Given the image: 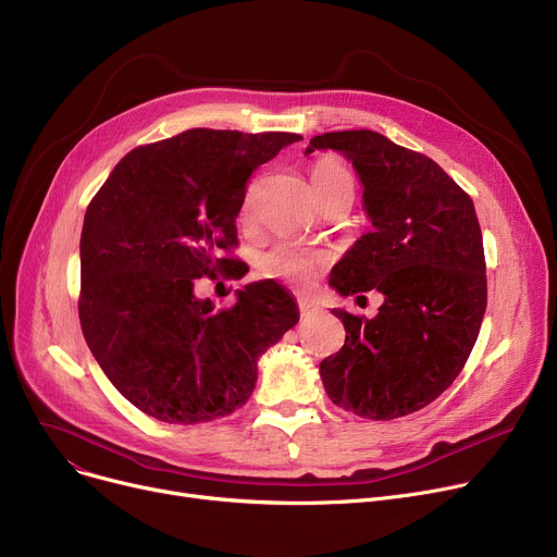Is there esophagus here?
Here are the masks:
<instances>
[{
  "mask_svg": "<svg viewBox=\"0 0 557 557\" xmlns=\"http://www.w3.org/2000/svg\"><path fill=\"white\" fill-rule=\"evenodd\" d=\"M298 309H300V315H302V318H309V315H313V313L320 311V307H318L315 302H311V300H298Z\"/></svg>",
  "mask_w": 557,
  "mask_h": 557,
  "instance_id": "esophagus-1",
  "label": "esophagus"
}]
</instances>
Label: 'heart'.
Returning a JSON list of instances; mask_svg holds the SVG:
<instances>
[{
  "label": "heart",
  "mask_w": 557,
  "mask_h": 557,
  "mask_svg": "<svg viewBox=\"0 0 557 557\" xmlns=\"http://www.w3.org/2000/svg\"><path fill=\"white\" fill-rule=\"evenodd\" d=\"M311 183L318 200H325L334 194H352L357 189L355 173L338 158H320L311 166ZM250 212V202L244 205V216ZM327 263V252L318 248H305L296 244H277L261 257V271L269 277L288 282H309Z\"/></svg>",
  "instance_id": "obj_1"
}]
</instances>
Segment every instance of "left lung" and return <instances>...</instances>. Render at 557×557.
I'll return each instance as SVG.
<instances>
[{"label":"left lung","mask_w":557,"mask_h":557,"mask_svg":"<svg viewBox=\"0 0 557 557\" xmlns=\"http://www.w3.org/2000/svg\"><path fill=\"white\" fill-rule=\"evenodd\" d=\"M315 149L352 160L372 221L330 284L343 296H384L372 320L334 311L345 345L320 376L330 399L359 418L411 416L454 384L479 338L487 277L474 202L441 164L382 133H323L307 153Z\"/></svg>","instance_id":"obj_1"}]
</instances>
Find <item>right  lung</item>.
<instances>
[{"instance_id":"obj_1","label":"right lung","mask_w":557,"mask_h":557,"mask_svg":"<svg viewBox=\"0 0 557 557\" xmlns=\"http://www.w3.org/2000/svg\"><path fill=\"white\" fill-rule=\"evenodd\" d=\"M298 139L191 128L126 153L87 205L81 330L112 386L146 416L198 424L237 411L259 355L298 323L294 298L271 280L223 309L194 296L200 277H237L230 252L250 175Z\"/></svg>"}]
</instances>
